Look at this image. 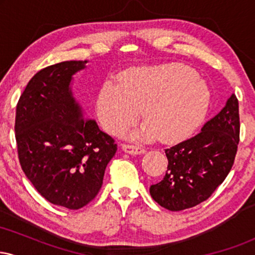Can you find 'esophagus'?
Instances as JSON below:
<instances>
[{
  "label": "esophagus",
  "instance_id": "obj_1",
  "mask_svg": "<svg viewBox=\"0 0 255 255\" xmlns=\"http://www.w3.org/2000/svg\"><path fill=\"white\" fill-rule=\"evenodd\" d=\"M122 150H124L126 153H129V154L145 153V148L140 147V146H136V145H122Z\"/></svg>",
  "mask_w": 255,
  "mask_h": 255
}]
</instances>
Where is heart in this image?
I'll use <instances>...</instances> for the list:
<instances>
[{
	"instance_id": "b5f03b06",
	"label": "heart",
	"mask_w": 255,
	"mask_h": 255,
	"mask_svg": "<svg viewBox=\"0 0 255 255\" xmlns=\"http://www.w3.org/2000/svg\"><path fill=\"white\" fill-rule=\"evenodd\" d=\"M212 95L199 73L182 63L134 67L124 72L120 85L107 83L99 91L97 116L104 130L118 134L136 121H146L130 139L181 141L200 127Z\"/></svg>"
}]
</instances>
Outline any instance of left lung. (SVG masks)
<instances>
[{"label":"left lung","mask_w":255,"mask_h":255,"mask_svg":"<svg viewBox=\"0 0 255 255\" xmlns=\"http://www.w3.org/2000/svg\"><path fill=\"white\" fill-rule=\"evenodd\" d=\"M240 139L239 101L235 95L200 133L166 148L168 169L150 194L170 211L191 209L211 197L234 164Z\"/></svg>","instance_id":"8db88e82"}]
</instances>
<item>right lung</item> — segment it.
<instances>
[{"label": "right lung", "instance_id": "obj_1", "mask_svg": "<svg viewBox=\"0 0 255 255\" xmlns=\"http://www.w3.org/2000/svg\"><path fill=\"white\" fill-rule=\"evenodd\" d=\"M89 61H64L33 75L16 105L15 139L26 177L51 204L78 210L98 194L118 145L73 96Z\"/></svg>", "mask_w": 255, "mask_h": 255}]
</instances>
